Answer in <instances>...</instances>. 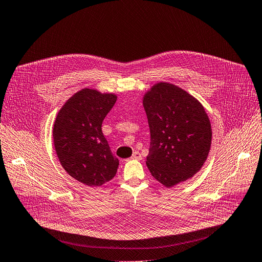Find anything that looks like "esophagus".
I'll return each instance as SVG.
<instances>
[{
  "instance_id": "34e87169",
  "label": "esophagus",
  "mask_w": 262,
  "mask_h": 262,
  "mask_svg": "<svg viewBox=\"0 0 262 262\" xmlns=\"http://www.w3.org/2000/svg\"><path fill=\"white\" fill-rule=\"evenodd\" d=\"M141 153H139L138 151H135L134 153H133V156H132V159L133 160H141Z\"/></svg>"
}]
</instances>
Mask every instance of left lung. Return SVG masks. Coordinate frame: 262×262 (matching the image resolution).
<instances>
[{
  "label": "left lung",
  "mask_w": 262,
  "mask_h": 262,
  "mask_svg": "<svg viewBox=\"0 0 262 262\" xmlns=\"http://www.w3.org/2000/svg\"><path fill=\"white\" fill-rule=\"evenodd\" d=\"M151 142L147 166L169 188L193 177L205 163L211 126L203 105L178 86L158 83L143 97Z\"/></svg>",
  "instance_id": "1"
}]
</instances>
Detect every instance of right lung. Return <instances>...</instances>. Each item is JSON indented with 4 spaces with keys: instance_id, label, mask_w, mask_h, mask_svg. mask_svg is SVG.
<instances>
[{
    "instance_id": "obj_1",
    "label": "right lung",
    "mask_w": 262,
    "mask_h": 262,
    "mask_svg": "<svg viewBox=\"0 0 262 262\" xmlns=\"http://www.w3.org/2000/svg\"><path fill=\"white\" fill-rule=\"evenodd\" d=\"M115 101L113 94L84 89L57 114L53 129L57 157L64 170L84 185L101 186L118 171L119 160L101 130L102 121Z\"/></svg>"
}]
</instances>
